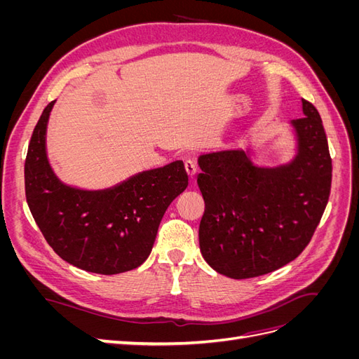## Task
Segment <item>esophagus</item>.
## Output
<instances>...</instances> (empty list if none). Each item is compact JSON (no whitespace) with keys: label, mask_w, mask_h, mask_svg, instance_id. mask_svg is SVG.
<instances>
[{"label":"esophagus","mask_w":359,"mask_h":359,"mask_svg":"<svg viewBox=\"0 0 359 359\" xmlns=\"http://www.w3.org/2000/svg\"><path fill=\"white\" fill-rule=\"evenodd\" d=\"M184 168H186V173L190 181H193L194 178H196V173H198V166L196 163H194L191 158L186 160V163H184Z\"/></svg>","instance_id":"34e87169"}]
</instances>
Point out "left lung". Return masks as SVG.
<instances>
[{
  "label": "left lung",
  "instance_id": "obj_1",
  "mask_svg": "<svg viewBox=\"0 0 359 359\" xmlns=\"http://www.w3.org/2000/svg\"><path fill=\"white\" fill-rule=\"evenodd\" d=\"M302 114L290 121L297 153L289 163L256 165L250 148L199 156V247L219 274L241 280L273 273L298 257L316 231L332 166L318 109L302 99Z\"/></svg>",
  "mask_w": 359,
  "mask_h": 359
}]
</instances>
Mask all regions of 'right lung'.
<instances>
[{
	"label": "right lung",
	"mask_w": 359,
	"mask_h": 359,
	"mask_svg": "<svg viewBox=\"0 0 359 359\" xmlns=\"http://www.w3.org/2000/svg\"><path fill=\"white\" fill-rule=\"evenodd\" d=\"M53 104L43 111L25 160L27 202L39 229L61 259L88 273L112 276L140 266L168 206L189 186L182 161L139 172L102 190L69 186L48 158Z\"/></svg>",
	"instance_id": "1"
}]
</instances>
